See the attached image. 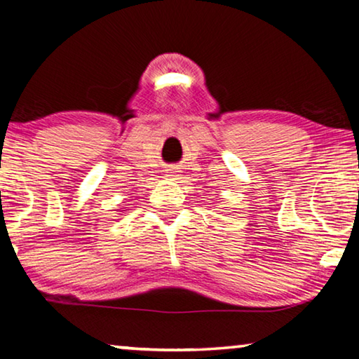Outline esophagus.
<instances>
[{
  "label": "esophagus",
  "mask_w": 359,
  "mask_h": 359,
  "mask_svg": "<svg viewBox=\"0 0 359 359\" xmlns=\"http://www.w3.org/2000/svg\"><path fill=\"white\" fill-rule=\"evenodd\" d=\"M179 172H180V171H179L177 168H171V169H168V171H166V175H168V177L174 179V177H177Z\"/></svg>",
  "instance_id": "34e87169"
}]
</instances>
